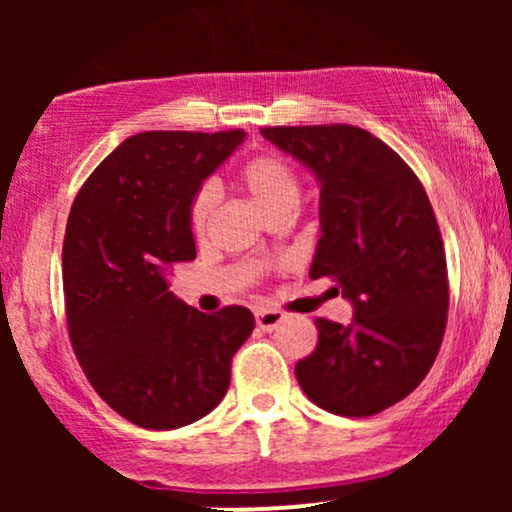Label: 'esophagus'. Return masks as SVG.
I'll list each match as a JSON object with an SVG mask.
<instances>
[{"mask_svg":"<svg viewBox=\"0 0 512 512\" xmlns=\"http://www.w3.org/2000/svg\"><path fill=\"white\" fill-rule=\"evenodd\" d=\"M255 317H257V327H260V330L272 332L281 325L284 313H279V310H272V308H264V310H257Z\"/></svg>","mask_w":512,"mask_h":512,"instance_id":"esophagus-1","label":"esophagus"}]
</instances>
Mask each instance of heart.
Masks as SVG:
<instances>
[{"instance_id": "obj_1", "label": "heart", "mask_w": 512, "mask_h": 512, "mask_svg": "<svg viewBox=\"0 0 512 512\" xmlns=\"http://www.w3.org/2000/svg\"><path fill=\"white\" fill-rule=\"evenodd\" d=\"M233 185L243 192L245 197L264 211L269 219L286 214L301 195V180H298L296 168L286 161L284 156L274 151H262V154L250 156L233 175ZM214 195L207 187L197 190L187 207V223L195 236H204L214 216Z\"/></svg>"}]
</instances>
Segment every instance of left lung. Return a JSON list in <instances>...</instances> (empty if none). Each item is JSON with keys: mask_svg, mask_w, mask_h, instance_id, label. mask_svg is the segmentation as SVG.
Returning a JSON list of instances; mask_svg holds the SVG:
<instances>
[{"mask_svg": "<svg viewBox=\"0 0 512 512\" xmlns=\"http://www.w3.org/2000/svg\"><path fill=\"white\" fill-rule=\"evenodd\" d=\"M262 137L320 180L310 279L330 276L354 322L315 317L317 346L296 363L317 407L373 416L411 395L448 325V264L428 195L399 154L354 125L262 127Z\"/></svg>", "mask_w": 512, "mask_h": 512, "instance_id": "8db88e82", "label": "left lung"}]
</instances>
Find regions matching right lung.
<instances>
[{
	"mask_svg": "<svg viewBox=\"0 0 512 512\" xmlns=\"http://www.w3.org/2000/svg\"><path fill=\"white\" fill-rule=\"evenodd\" d=\"M243 137V129L134 134L88 175L69 211V342L93 390L134 426L170 431L207 416L255 327L243 305L199 313L166 281L175 264L197 257L192 195Z\"/></svg>",
	"mask_w": 512,
	"mask_h": 512,
	"instance_id": "1",
	"label": "right lung"
}]
</instances>
